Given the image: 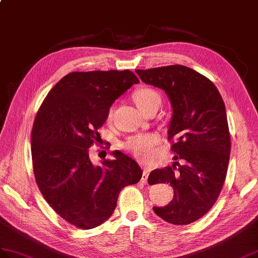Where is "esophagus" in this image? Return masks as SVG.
Returning a JSON list of instances; mask_svg holds the SVG:
<instances>
[{"mask_svg":"<svg viewBox=\"0 0 258 258\" xmlns=\"http://www.w3.org/2000/svg\"><path fill=\"white\" fill-rule=\"evenodd\" d=\"M148 175H149V170L147 168L144 169L143 171V176H142V181L143 182H147V178H148Z\"/></svg>","mask_w":258,"mask_h":258,"instance_id":"obj_1","label":"esophagus"}]
</instances>
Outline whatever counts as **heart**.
Wrapping results in <instances>:
<instances>
[{
  "instance_id": "heart-1",
  "label": "heart",
  "mask_w": 258,
  "mask_h": 258,
  "mask_svg": "<svg viewBox=\"0 0 258 258\" xmlns=\"http://www.w3.org/2000/svg\"><path fill=\"white\" fill-rule=\"evenodd\" d=\"M133 99L136 105L145 113L152 107H159L161 103L160 94L149 87H141L136 89L133 93ZM113 114V107H110L106 113V119L110 121ZM159 142V136L157 134H137L131 136L123 144L125 151L131 153L137 159L146 161L151 159L154 153V147Z\"/></svg>"
}]
</instances>
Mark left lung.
I'll use <instances>...</instances> for the list:
<instances>
[{"label":"left lung","instance_id":"left-lung-1","mask_svg":"<svg viewBox=\"0 0 258 258\" xmlns=\"http://www.w3.org/2000/svg\"><path fill=\"white\" fill-rule=\"evenodd\" d=\"M141 80L163 89L172 105L168 140L177 154L171 167L153 170L148 183H169L173 199L154 212L176 225L202 218L219 198L226 178L231 136L225 105L207 77L181 64L136 70Z\"/></svg>","mask_w":258,"mask_h":258}]
</instances>
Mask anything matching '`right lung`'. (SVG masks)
Wrapping results in <instances>:
<instances>
[{"instance_id": "add662e5", "label": "right lung", "mask_w": 258, "mask_h": 258, "mask_svg": "<svg viewBox=\"0 0 258 258\" xmlns=\"http://www.w3.org/2000/svg\"><path fill=\"white\" fill-rule=\"evenodd\" d=\"M139 82L130 70L70 73L48 92L36 114L31 135L36 182L52 210L78 229L103 223L121 190L142 178L139 164L119 151L99 166L89 158L107 110Z\"/></svg>"}]
</instances>
